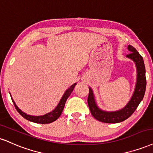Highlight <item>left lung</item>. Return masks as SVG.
<instances>
[{"mask_svg":"<svg viewBox=\"0 0 153 153\" xmlns=\"http://www.w3.org/2000/svg\"><path fill=\"white\" fill-rule=\"evenodd\" d=\"M129 51L131 53L127 55V59L133 61L135 64L137 70V79H136L135 87L134 92L131 97L130 101L123 108L117 111H105L100 109L95 100L94 91L91 87H89V92L88 96V105L90 112L96 120L102 123H118L124 120L133 114L137 109L143 97H144L145 89H146V77H145V67L144 61L142 56L138 53L137 50L133 46L129 45Z\"/></svg>","mask_w":153,"mask_h":153,"instance_id":"obj_1","label":"left lung"}]
</instances>
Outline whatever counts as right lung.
Segmentation results:
<instances>
[{
  "label": "right lung",
  "instance_id": "1",
  "mask_svg": "<svg viewBox=\"0 0 153 153\" xmlns=\"http://www.w3.org/2000/svg\"><path fill=\"white\" fill-rule=\"evenodd\" d=\"M76 83H74L71 86H70V87L68 88L65 91V92L63 94L62 99L59 101V104L57 105L56 107H55V109H53L51 112L47 113V114H45L44 115L41 116H33L30 115V114H27L26 113L23 112L21 109L19 108L16 104L14 102V100H13L11 95H10V97L12 99V101L13 102V105L15 106L16 110L18 111V112L21 114L23 117H24L25 119L27 120H29L30 122H33L35 123H39V124H48L51 123L53 122H54L55 120H56L62 114L63 109L64 108V106H65V103L67 100V99L71 94V93L72 92V91L74 89L75 85Z\"/></svg>",
  "mask_w": 153,
  "mask_h": 153
}]
</instances>
